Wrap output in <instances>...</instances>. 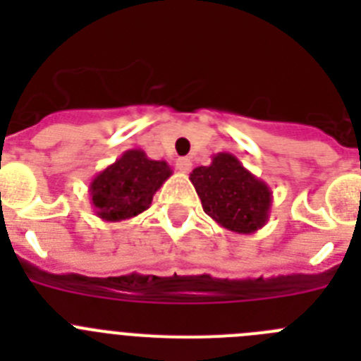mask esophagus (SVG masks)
I'll use <instances>...</instances> for the list:
<instances>
[{
	"instance_id": "obj_1",
	"label": "esophagus",
	"mask_w": 361,
	"mask_h": 361,
	"mask_svg": "<svg viewBox=\"0 0 361 361\" xmlns=\"http://www.w3.org/2000/svg\"><path fill=\"white\" fill-rule=\"evenodd\" d=\"M191 161L188 157H180L177 159V170L178 171H183V173H188V171L191 170Z\"/></svg>"
}]
</instances>
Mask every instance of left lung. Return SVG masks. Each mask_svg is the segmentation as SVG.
<instances>
[{"label":"left lung","instance_id":"left-lung-1","mask_svg":"<svg viewBox=\"0 0 361 361\" xmlns=\"http://www.w3.org/2000/svg\"><path fill=\"white\" fill-rule=\"evenodd\" d=\"M190 180L204 213L229 231L250 235L269 220L273 191L231 153L213 155L212 164L195 168Z\"/></svg>","mask_w":361,"mask_h":361}]
</instances>
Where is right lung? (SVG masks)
Listing matches in <instances>:
<instances>
[{
    "instance_id": "right-lung-1",
    "label": "right lung",
    "mask_w": 361,
    "mask_h": 361,
    "mask_svg": "<svg viewBox=\"0 0 361 361\" xmlns=\"http://www.w3.org/2000/svg\"><path fill=\"white\" fill-rule=\"evenodd\" d=\"M171 173L166 161H153L142 149H126L92 178L88 193L94 213L104 222H121L141 215Z\"/></svg>"
}]
</instances>
